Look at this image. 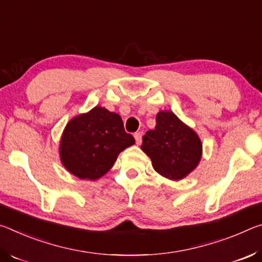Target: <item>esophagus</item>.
<instances>
[{"mask_svg":"<svg viewBox=\"0 0 262 262\" xmlns=\"http://www.w3.org/2000/svg\"><path fill=\"white\" fill-rule=\"evenodd\" d=\"M135 139H136V143L138 145L141 143V132H136Z\"/></svg>","mask_w":262,"mask_h":262,"instance_id":"esophagus-1","label":"esophagus"}]
</instances>
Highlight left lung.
I'll list each match as a JSON object with an SVG mask.
<instances>
[{"mask_svg":"<svg viewBox=\"0 0 262 262\" xmlns=\"http://www.w3.org/2000/svg\"><path fill=\"white\" fill-rule=\"evenodd\" d=\"M141 149L162 177L180 180L196 168L202 154L201 140L170 111L157 115V125L143 137Z\"/></svg>","mask_w":262,"mask_h":262,"instance_id":"8db88e82","label":"left lung"}]
</instances>
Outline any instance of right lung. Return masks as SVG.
Instances as JSON below:
<instances>
[{
    "label": "right lung",
    "mask_w": 262,
    "mask_h": 262,
    "mask_svg": "<svg viewBox=\"0 0 262 262\" xmlns=\"http://www.w3.org/2000/svg\"><path fill=\"white\" fill-rule=\"evenodd\" d=\"M135 144L126 134L121 116L101 106L80 115L67 124L60 144L63 166L80 179L104 175L123 149Z\"/></svg>",
    "instance_id": "obj_1"
}]
</instances>
